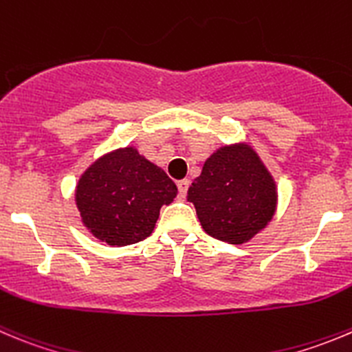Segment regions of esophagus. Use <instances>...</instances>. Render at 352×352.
I'll return each instance as SVG.
<instances>
[{
	"instance_id": "1",
	"label": "esophagus",
	"mask_w": 352,
	"mask_h": 352,
	"mask_svg": "<svg viewBox=\"0 0 352 352\" xmlns=\"http://www.w3.org/2000/svg\"><path fill=\"white\" fill-rule=\"evenodd\" d=\"M189 179H184V180H179V182H177V187H179V194H180V197H186V194H187V189H189Z\"/></svg>"
}]
</instances>
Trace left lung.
<instances>
[{
  "label": "left lung",
  "mask_w": 352,
  "mask_h": 352,
  "mask_svg": "<svg viewBox=\"0 0 352 352\" xmlns=\"http://www.w3.org/2000/svg\"><path fill=\"white\" fill-rule=\"evenodd\" d=\"M201 227L228 244H244L277 211V184L248 142L221 146L204 162L187 190Z\"/></svg>",
  "instance_id": "8db88e82"
}]
</instances>
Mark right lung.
I'll list each match as a JSON object with an SVG mask.
<instances>
[{"instance_id": "1", "label": "right lung", "mask_w": 352, "mask_h": 352, "mask_svg": "<svg viewBox=\"0 0 352 352\" xmlns=\"http://www.w3.org/2000/svg\"><path fill=\"white\" fill-rule=\"evenodd\" d=\"M175 196V182L134 146L100 156L75 186V204L84 227L118 248L149 237L162 206Z\"/></svg>"}]
</instances>
